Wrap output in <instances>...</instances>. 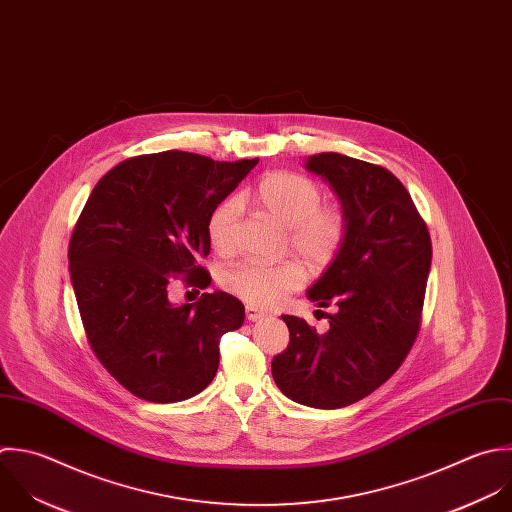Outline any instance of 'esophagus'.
Returning a JSON list of instances; mask_svg holds the SVG:
<instances>
[{
  "mask_svg": "<svg viewBox=\"0 0 512 512\" xmlns=\"http://www.w3.org/2000/svg\"><path fill=\"white\" fill-rule=\"evenodd\" d=\"M245 315H247V319H249V321H257V319H261L265 313H263V311H259L257 307H251V305H247V309H245Z\"/></svg>",
  "mask_w": 512,
  "mask_h": 512,
  "instance_id": "esophagus-1",
  "label": "esophagus"
}]
</instances>
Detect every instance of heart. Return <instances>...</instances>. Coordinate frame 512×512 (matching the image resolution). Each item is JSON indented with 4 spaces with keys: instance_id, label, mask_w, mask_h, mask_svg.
Segmentation results:
<instances>
[{
    "instance_id": "heart-1",
    "label": "heart",
    "mask_w": 512,
    "mask_h": 512,
    "mask_svg": "<svg viewBox=\"0 0 512 512\" xmlns=\"http://www.w3.org/2000/svg\"><path fill=\"white\" fill-rule=\"evenodd\" d=\"M249 199L287 227V245L311 269H327L343 251L351 219L337 201H323V187L297 171H273L257 181ZM239 203L221 201L207 219V237L217 253L235 249ZM305 271L297 261H243L223 273V287L253 307H271L301 287Z\"/></svg>"
}]
</instances>
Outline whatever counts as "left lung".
<instances>
[{"label": "left lung", "mask_w": 512, "mask_h": 512, "mask_svg": "<svg viewBox=\"0 0 512 512\" xmlns=\"http://www.w3.org/2000/svg\"><path fill=\"white\" fill-rule=\"evenodd\" d=\"M349 213L351 229L339 257L309 297L329 313V331L283 315L289 345L273 357L277 387L315 409L353 405L407 359L423 321L433 245L407 187L383 165L341 153L309 157Z\"/></svg>", "instance_id": "1"}]
</instances>
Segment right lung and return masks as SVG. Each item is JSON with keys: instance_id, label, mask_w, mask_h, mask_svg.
I'll return each instance as SVG.
<instances>
[{"instance_id": "right-lung-1", "label": "right lung", "mask_w": 512, "mask_h": 512, "mask_svg": "<svg viewBox=\"0 0 512 512\" xmlns=\"http://www.w3.org/2000/svg\"><path fill=\"white\" fill-rule=\"evenodd\" d=\"M257 163L169 149L129 157L93 187L69 239L71 283L91 351L135 397H195L217 373L221 337L243 325L229 293L177 307L169 289L211 283L207 219Z\"/></svg>"}]
</instances>
